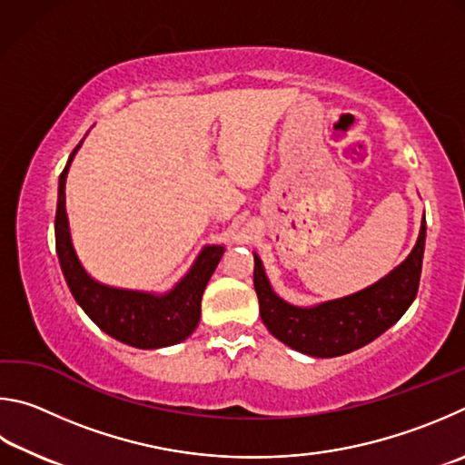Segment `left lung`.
Wrapping results in <instances>:
<instances>
[{
    "label": "left lung",
    "instance_id": "left-lung-1",
    "mask_svg": "<svg viewBox=\"0 0 465 465\" xmlns=\"http://www.w3.org/2000/svg\"><path fill=\"white\" fill-rule=\"evenodd\" d=\"M427 223L422 218L419 241L392 273L357 292L312 308H298L273 294L262 262L255 255L253 283L259 314L275 339L312 357H337L371 343L409 311L417 298Z\"/></svg>",
    "mask_w": 465,
    "mask_h": 465
}]
</instances>
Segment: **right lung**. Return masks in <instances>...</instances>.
I'll list each match as a JSON object with an SVG mask.
<instances>
[{
    "label": "right lung",
    "mask_w": 465,
    "mask_h": 465,
    "mask_svg": "<svg viewBox=\"0 0 465 465\" xmlns=\"http://www.w3.org/2000/svg\"><path fill=\"white\" fill-rule=\"evenodd\" d=\"M79 146L81 143L73 149L59 177V200H56L54 216L56 255L64 282L89 319L110 337L138 349L175 345L190 337L198 327L202 294L224 253V247L212 245L203 249L185 278L163 296L110 288L89 278L73 251L67 214H64V179Z\"/></svg>",
    "instance_id": "right-lung-1"
}]
</instances>
